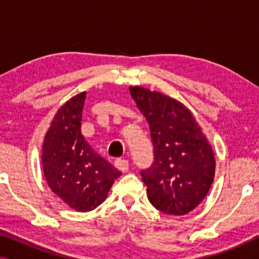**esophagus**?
Masks as SVG:
<instances>
[{
    "mask_svg": "<svg viewBox=\"0 0 259 259\" xmlns=\"http://www.w3.org/2000/svg\"><path fill=\"white\" fill-rule=\"evenodd\" d=\"M114 165L116 168H119L120 171L122 172H126L128 171V161L126 160V159H122V158H118L116 160L114 161Z\"/></svg>",
    "mask_w": 259,
    "mask_h": 259,
    "instance_id": "obj_1",
    "label": "esophagus"
}]
</instances>
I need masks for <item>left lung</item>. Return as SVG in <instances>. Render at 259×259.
Instances as JSON below:
<instances>
[{"instance_id": "obj_1", "label": "left lung", "mask_w": 259, "mask_h": 259, "mask_svg": "<svg viewBox=\"0 0 259 259\" xmlns=\"http://www.w3.org/2000/svg\"><path fill=\"white\" fill-rule=\"evenodd\" d=\"M131 97L150 126L153 162L140 171L148 200L162 213H189L206 196L215 160L207 139L185 106L143 87Z\"/></svg>"}]
</instances>
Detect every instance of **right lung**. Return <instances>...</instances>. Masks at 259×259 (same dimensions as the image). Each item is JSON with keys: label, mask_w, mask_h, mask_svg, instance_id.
<instances>
[{"label": "right lung", "mask_w": 259, "mask_h": 259, "mask_svg": "<svg viewBox=\"0 0 259 259\" xmlns=\"http://www.w3.org/2000/svg\"><path fill=\"white\" fill-rule=\"evenodd\" d=\"M84 100L86 92L59 109L42 147V165L49 187L81 212L98 207L121 176L118 168L92 150L81 133Z\"/></svg>", "instance_id": "1"}]
</instances>
